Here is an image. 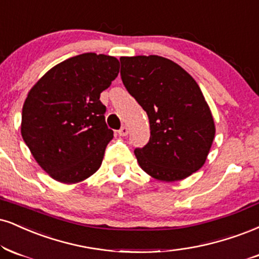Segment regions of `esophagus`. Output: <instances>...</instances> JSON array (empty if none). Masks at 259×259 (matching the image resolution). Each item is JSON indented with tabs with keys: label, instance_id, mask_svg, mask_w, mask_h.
<instances>
[{
	"label": "esophagus",
	"instance_id": "esophagus-1",
	"mask_svg": "<svg viewBox=\"0 0 259 259\" xmlns=\"http://www.w3.org/2000/svg\"><path fill=\"white\" fill-rule=\"evenodd\" d=\"M129 134V129L126 126H121L119 130H118V135L119 136H126Z\"/></svg>",
	"mask_w": 259,
	"mask_h": 259
}]
</instances>
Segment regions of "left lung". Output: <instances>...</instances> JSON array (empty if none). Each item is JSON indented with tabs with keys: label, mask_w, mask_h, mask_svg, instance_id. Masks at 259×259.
Masks as SVG:
<instances>
[{
	"label": "left lung",
	"mask_w": 259,
	"mask_h": 259,
	"mask_svg": "<svg viewBox=\"0 0 259 259\" xmlns=\"http://www.w3.org/2000/svg\"><path fill=\"white\" fill-rule=\"evenodd\" d=\"M119 60L124 87L149 119V141L134 151L141 169L166 182L191 176L204 165L214 138L212 114L198 83L158 55Z\"/></svg>",
	"instance_id": "left-lung-1"
}]
</instances>
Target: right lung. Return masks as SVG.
<instances>
[{
    "label": "right lung",
    "mask_w": 259,
    "mask_h": 259,
    "mask_svg": "<svg viewBox=\"0 0 259 259\" xmlns=\"http://www.w3.org/2000/svg\"><path fill=\"white\" fill-rule=\"evenodd\" d=\"M118 72L114 57L84 53L51 68L27 94L21 136L54 180L77 183L101 166L113 132L105 121L100 94Z\"/></svg>",
    "instance_id": "right-lung-1"
}]
</instances>
